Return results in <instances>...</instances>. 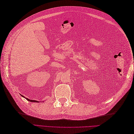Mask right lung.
<instances>
[{
  "instance_id": "obj_1",
  "label": "right lung",
  "mask_w": 134,
  "mask_h": 134,
  "mask_svg": "<svg viewBox=\"0 0 134 134\" xmlns=\"http://www.w3.org/2000/svg\"><path fill=\"white\" fill-rule=\"evenodd\" d=\"M21 96H22V95H21ZM22 96L23 97H24V98H26V99H27V101H30V102H38V101H36V100H32H32H31V99H29V98L25 97H24V96Z\"/></svg>"
}]
</instances>
